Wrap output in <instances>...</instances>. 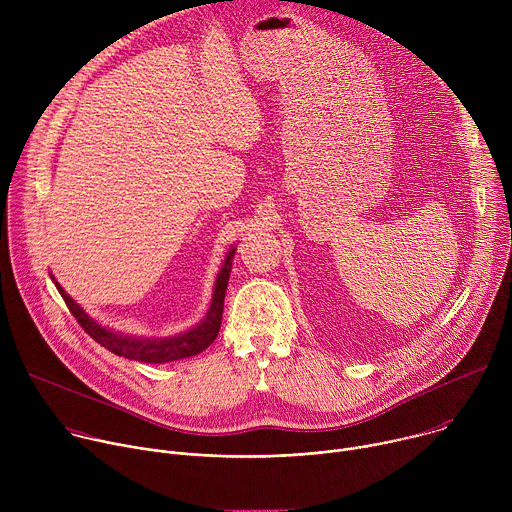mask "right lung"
<instances>
[{
    "label": "right lung",
    "instance_id": "obj_1",
    "mask_svg": "<svg viewBox=\"0 0 512 512\" xmlns=\"http://www.w3.org/2000/svg\"><path fill=\"white\" fill-rule=\"evenodd\" d=\"M235 249L229 251L221 273L216 277V285H214V296H212V304L210 310L206 314V318L192 330L172 336V338H131V336H123V334H115L103 326H99L93 318H89L83 308L68 298V294H64V289L56 283L60 296L66 304V308L70 310V314L77 318V322L81 324V328L101 346H105L107 350H111L117 356H125L131 360H139V362H152V364H162V362H172V360H180V358H188L194 356L202 350H206L218 330H221V322H223V308H225V291H227V283H229V275H231V261H233Z\"/></svg>",
    "mask_w": 512,
    "mask_h": 512
}]
</instances>
